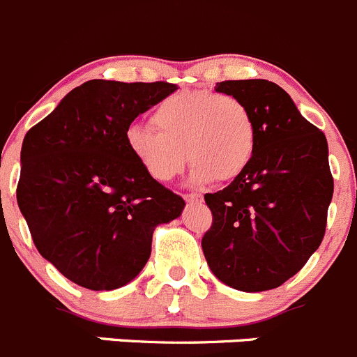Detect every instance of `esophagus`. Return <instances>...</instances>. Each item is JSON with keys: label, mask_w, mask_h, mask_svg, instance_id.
Returning <instances> with one entry per match:
<instances>
[{"label": "esophagus", "mask_w": 357, "mask_h": 357, "mask_svg": "<svg viewBox=\"0 0 357 357\" xmlns=\"http://www.w3.org/2000/svg\"><path fill=\"white\" fill-rule=\"evenodd\" d=\"M183 197H185L186 202L202 201V195L201 194H195V192H192V194H185V195H183Z\"/></svg>", "instance_id": "esophagus-1"}]
</instances>
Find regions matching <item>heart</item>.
Masks as SVG:
<instances>
[{
  "instance_id": "obj_1",
  "label": "heart",
  "mask_w": 357,
  "mask_h": 357,
  "mask_svg": "<svg viewBox=\"0 0 357 357\" xmlns=\"http://www.w3.org/2000/svg\"><path fill=\"white\" fill-rule=\"evenodd\" d=\"M151 123L156 130L130 125L125 144L139 167L160 183L183 171L186 155L194 162L195 183L231 181L245 171L255 151L254 114L243 100L227 93H176L156 105Z\"/></svg>"
}]
</instances>
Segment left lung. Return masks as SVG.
<instances>
[{
  "mask_svg": "<svg viewBox=\"0 0 357 357\" xmlns=\"http://www.w3.org/2000/svg\"><path fill=\"white\" fill-rule=\"evenodd\" d=\"M215 89L248 105L257 141L245 171L204 195L213 224L202 252L229 287L269 291L294 276L324 238L333 197L328 141L275 82L224 81Z\"/></svg>",
  "mask_w": 357,
  "mask_h": 357,
  "instance_id": "8db88e82",
  "label": "left lung"
}]
</instances>
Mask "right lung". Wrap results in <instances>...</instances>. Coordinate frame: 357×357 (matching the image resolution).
Here are the masks:
<instances>
[{
	"instance_id": "add662e5",
	"label": "right lung",
	"mask_w": 357,
	"mask_h": 357,
	"mask_svg": "<svg viewBox=\"0 0 357 357\" xmlns=\"http://www.w3.org/2000/svg\"><path fill=\"white\" fill-rule=\"evenodd\" d=\"M176 89L93 79L26 133L19 209L40 255L73 284H128L151 255L156 225L181 215L183 197L149 178L125 144L130 123Z\"/></svg>"
}]
</instances>
